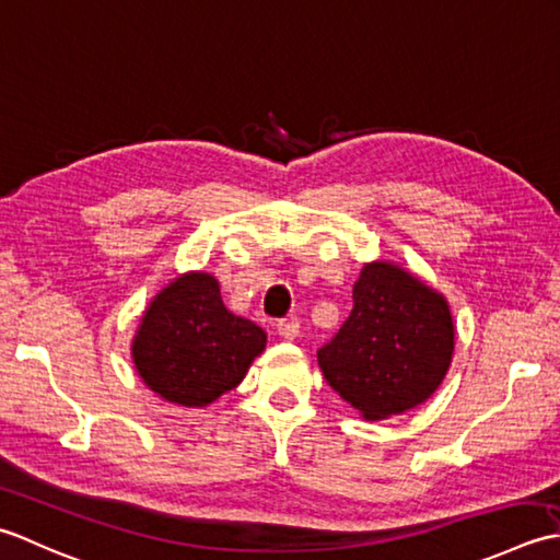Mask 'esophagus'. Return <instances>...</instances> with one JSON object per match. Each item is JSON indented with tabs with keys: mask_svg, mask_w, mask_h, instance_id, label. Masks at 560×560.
Segmentation results:
<instances>
[{
	"mask_svg": "<svg viewBox=\"0 0 560 560\" xmlns=\"http://www.w3.org/2000/svg\"><path fill=\"white\" fill-rule=\"evenodd\" d=\"M278 334L284 338V340H294L296 336H300V318H282V322H278Z\"/></svg>",
	"mask_w": 560,
	"mask_h": 560,
	"instance_id": "34e87169",
	"label": "esophagus"
}]
</instances>
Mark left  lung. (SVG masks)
<instances>
[{"instance_id":"1","label":"left lung","mask_w":560,"mask_h":560,"mask_svg":"<svg viewBox=\"0 0 560 560\" xmlns=\"http://www.w3.org/2000/svg\"><path fill=\"white\" fill-rule=\"evenodd\" d=\"M454 352L447 300L404 268L374 260L352 288V312L316 352L330 389L362 418L401 416L435 394Z\"/></svg>"}]
</instances>
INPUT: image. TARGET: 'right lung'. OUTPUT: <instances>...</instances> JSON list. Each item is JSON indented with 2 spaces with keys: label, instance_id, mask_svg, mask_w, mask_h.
<instances>
[{
  "label": "right lung",
  "instance_id": "right-lung-1",
  "mask_svg": "<svg viewBox=\"0 0 560 560\" xmlns=\"http://www.w3.org/2000/svg\"><path fill=\"white\" fill-rule=\"evenodd\" d=\"M266 350V330L226 310L210 272L171 280L142 314L132 362L168 404L202 408L232 392Z\"/></svg>",
  "mask_w": 560,
  "mask_h": 560
}]
</instances>
